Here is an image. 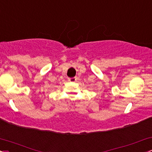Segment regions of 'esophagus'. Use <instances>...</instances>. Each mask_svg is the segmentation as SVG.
Here are the masks:
<instances>
[{
	"label": "esophagus",
	"mask_w": 152,
	"mask_h": 152,
	"mask_svg": "<svg viewBox=\"0 0 152 152\" xmlns=\"http://www.w3.org/2000/svg\"><path fill=\"white\" fill-rule=\"evenodd\" d=\"M76 79H77L76 77H73V78H68V80H69V81L70 82H75L76 81Z\"/></svg>",
	"instance_id": "obj_1"
}]
</instances>
